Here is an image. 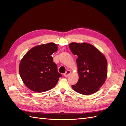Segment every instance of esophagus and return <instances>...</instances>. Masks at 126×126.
I'll list each match as a JSON object with an SVG mask.
<instances>
[{"instance_id":"esophagus-1","label":"esophagus","mask_w":126,"mask_h":126,"mask_svg":"<svg viewBox=\"0 0 126 126\" xmlns=\"http://www.w3.org/2000/svg\"><path fill=\"white\" fill-rule=\"evenodd\" d=\"M70 73H71V71H70V70H67V71L65 72V73H64V74H63V76H64L65 77H67L70 74Z\"/></svg>"}]
</instances>
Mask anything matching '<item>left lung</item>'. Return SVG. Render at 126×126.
<instances>
[{"label":"left lung","instance_id":"left-lung-1","mask_svg":"<svg viewBox=\"0 0 126 126\" xmlns=\"http://www.w3.org/2000/svg\"><path fill=\"white\" fill-rule=\"evenodd\" d=\"M71 51L77 55L78 81L71 87L75 91L84 95L93 94L104 84L107 75V62L105 56L93 45L72 43Z\"/></svg>","mask_w":126,"mask_h":126}]
</instances>
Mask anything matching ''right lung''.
<instances>
[{"label": "right lung", "instance_id": "right-lung-1", "mask_svg": "<svg viewBox=\"0 0 126 126\" xmlns=\"http://www.w3.org/2000/svg\"><path fill=\"white\" fill-rule=\"evenodd\" d=\"M56 44L50 43L37 46L26 53L19 64V74L29 89L43 93L54 87L62 75L51 55L57 51Z\"/></svg>", "mask_w": 126, "mask_h": 126}]
</instances>
